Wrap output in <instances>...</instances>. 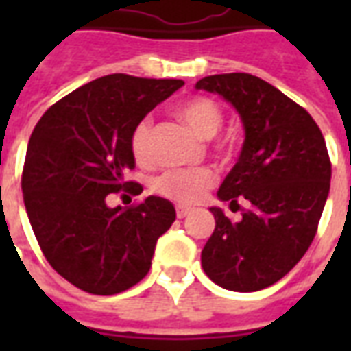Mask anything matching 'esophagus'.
Listing matches in <instances>:
<instances>
[{
    "instance_id": "34e87169",
    "label": "esophagus",
    "mask_w": 351,
    "mask_h": 351,
    "mask_svg": "<svg viewBox=\"0 0 351 351\" xmlns=\"http://www.w3.org/2000/svg\"><path fill=\"white\" fill-rule=\"evenodd\" d=\"M193 213V210H191L190 206H176V218H180V220H182V218H186V216H190V214Z\"/></svg>"
}]
</instances>
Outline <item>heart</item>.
<instances>
[{"instance_id": "obj_1", "label": "heart", "mask_w": 351, "mask_h": 351, "mask_svg": "<svg viewBox=\"0 0 351 351\" xmlns=\"http://www.w3.org/2000/svg\"><path fill=\"white\" fill-rule=\"evenodd\" d=\"M176 114L190 125L201 138H213L223 123V112L216 101L208 97H191L176 107ZM150 133L152 122L145 118L131 133V152L137 161L150 158ZM221 152H228V145H220ZM216 182V175L208 167L171 169L154 180V191L161 197L171 199L180 205L197 203Z\"/></svg>"}]
</instances>
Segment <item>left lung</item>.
<instances>
[{"mask_svg":"<svg viewBox=\"0 0 351 351\" xmlns=\"http://www.w3.org/2000/svg\"><path fill=\"white\" fill-rule=\"evenodd\" d=\"M195 88L221 95L243 120V150L218 197L250 203L241 221L210 208L216 228L201 265L218 286L258 291L284 278L314 241L331 184L325 138L301 105L259 77L210 75Z\"/></svg>","mask_w":351,"mask_h":351,"instance_id":"8db88e82","label":"left lung"}]
</instances>
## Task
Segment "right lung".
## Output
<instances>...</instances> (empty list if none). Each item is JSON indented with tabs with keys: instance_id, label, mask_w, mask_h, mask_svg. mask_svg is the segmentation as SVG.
<instances>
[{
	"instance_id": "right-lung-1",
	"label": "right lung",
	"mask_w": 351,
	"mask_h": 351,
	"mask_svg": "<svg viewBox=\"0 0 351 351\" xmlns=\"http://www.w3.org/2000/svg\"><path fill=\"white\" fill-rule=\"evenodd\" d=\"M182 84L107 75L54 103L35 125L22 171L27 218L52 269L82 291L114 295L141 282L175 221L167 199L110 208L107 195L143 191L123 180L135 167L131 133Z\"/></svg>"
}]
</instances>
